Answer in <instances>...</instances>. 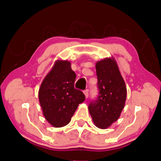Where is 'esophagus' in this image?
Wrapping results in <instances>:
<instances>
[{"label":"esophagus","instance_id":"esophagus-1","mask_svg":"<svg viewBox=\"0 0 161 161\" xmlns=\"http://www.w3.org/2000/svg\"><path fill=\"white\" fill-rule=\"evenodd\" d=\"M83 93H84L85 97L88 98V97H89V92H88V90H85V91L83 92Z\"/></svg>","mask_w":161,"mask_h":161}]
</instances>
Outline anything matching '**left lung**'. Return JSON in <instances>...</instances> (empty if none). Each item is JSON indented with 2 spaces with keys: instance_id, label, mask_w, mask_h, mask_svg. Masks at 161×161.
<instances>
[{
  "instance_id": "1",
  "label": "left lung",
  "mask_w": 161,
  "mask_h": 161,
  "mask_svg": "<svg viewBox=\"0 0 161 161\" xmlns=\"http://www.w3.org/2000/svg\"><path fill=\"white\" fill-rule=\"evenodd\" d=\"M99 95L89 105L94 125L106 129L118 120L125 105L127 88L114 57L96 62Z\"/></svg>"
}]
</instances>
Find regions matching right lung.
<instances>
[{
    "label": "right lung",
    "mask_w": 161,
    "mask_h": 161,
    "mask_svg": "<svg viewBox=\"0 0 161 161\" xmlns=\"http://www.w3.org/2000/svg\"><path fill=\"white\" fill-rule=\"evenodd\" d=\"M76 75L67 60H57L45 77L39 90V101L45 119L54 127L69 124L78 105L85 100L75 89Z\"/></svg>",
    "instance_id": "add662e5"
}]
</instances>
